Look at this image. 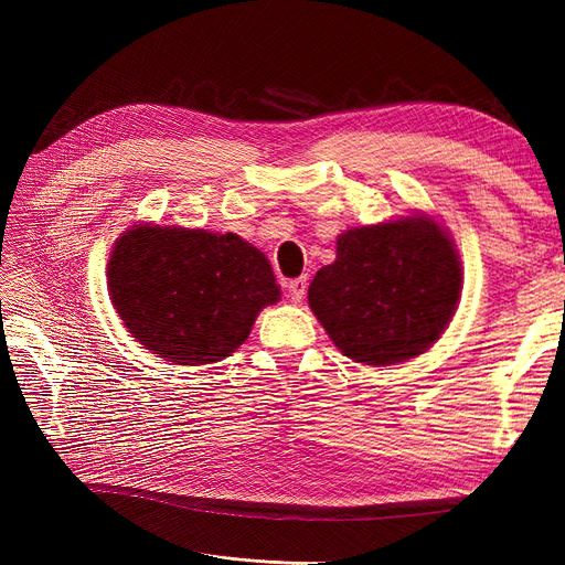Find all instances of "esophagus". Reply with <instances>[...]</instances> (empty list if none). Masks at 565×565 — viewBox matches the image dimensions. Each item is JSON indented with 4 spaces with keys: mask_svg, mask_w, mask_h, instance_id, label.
<instances>
[{
    "mask_svg": "<svg viewBox=\"0 0 565 565\" xmlns=\"http://www.w3.org/2000/svg\"><path fill=\"white\" fill-rule=\"evenodd\" d=\"M306 285H309V282H306V278H295V280L287 282V292H289V297H292L295 303H299L303 299Z\"/></svg>",
    "mask_w": 565,
    "mask_h": 565,
    "instance_id": "esophagus-1",
    "label": "esophagus"
}]
</instances>
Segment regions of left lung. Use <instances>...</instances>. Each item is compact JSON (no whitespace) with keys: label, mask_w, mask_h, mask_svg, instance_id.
<instances>
[{"label":"left lung","mask_w":565,"mask_h":565,"mask_svg":"<svg viewBox=\"0 0 565 565\" xmlns=\"http://www.w3.org/2000/svg\"><path fill=\"white\" fill-rule=\"evenodd\" d=\"M461 295L448 231L415 214L337 237V259L309 287V306L334 347L355 363L393 365L429 349Z\"/></svg>","instance_id":"1"}]
</instances>
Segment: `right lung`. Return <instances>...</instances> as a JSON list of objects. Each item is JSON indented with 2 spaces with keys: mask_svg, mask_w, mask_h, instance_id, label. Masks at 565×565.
<instances>
[{
  "mask_svg": "<svg viewBox=\"0 0 565 565\" xmlns=\"http://www.w3.org/2000/svg\"><path fill=\"white\" fill-rule=\"evenodd\" d=\"M108 289L131 337L174 365L231 355L280 299L264 252L241 235L150 224L117 237Z\"/></svg>",
  "mask_w": 565,
  "mask_h": 565,
  "instance_id": "right-lung-1",
  "label": "right lung"
}]
</instances>
